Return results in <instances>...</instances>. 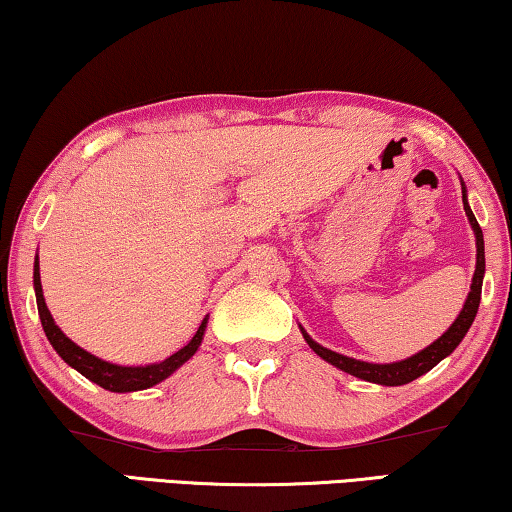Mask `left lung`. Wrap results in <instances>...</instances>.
<instances>
[{
  "instance_id": "1",
  "label": "left lung",
  "mask_w": 512,
  "mask_h": 512,
  "mask_svg": "<svg viewBox=\"0 0 512 512\" xmlns=\"http://www.w3.org/2000/svg\"><path fill=\"white\" fill-rule=\"evenodd\" d=\"M462 202H464V211H467L469 223H471V227H474V232H476V250H478V255H476V271H474V280H471V292L467 296V303H464L460 317L455 319L451 329H448L444 335H441L437 342H432L430 347H425L423 352H418L416 356H411V358H404V361H400V363H388V365L356 361V358H349V356H342L338 352H331V349L317 345V342L312 340L310 335L301 329L303 331V338L310 345L312 352H315L317 356H322L324 361H329L331 365H335V368L349 372V375H354L358 379H365V381H372V384H384V386L409 384V381H414V379H418L421 375H425L427 370H432L434 365L441 361V358H446L448 354H451L453 349L460 345L464 335H467L469 326L474 324L476 312H478V303H480V289H483V276H485L483 230H480V225H478V220L474 216V211L469 209L464 186H462Z\"/></svg>"
}]
</instances>
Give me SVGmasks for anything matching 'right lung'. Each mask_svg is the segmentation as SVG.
Here are the masks:
<instances>
[{
    "instance_id": "right-lung-1",
    "label": "right lung",
    "mask_w": 512,
    "mask_h": 512,
    "mask_svg": "<svg viewBox=\"0 0 512 512\" xmlns=\"http://www.w3.org/2000/svg\"><path fill=\"white\" fill-rule=\"evenodd\" d=\"M34 289H36L38 317H41L43 331H45V335H48L50 345L55 347V352L64 358L71 368L78 370L80 375H85L87 379L94 381V384L103 386L105 391H112V393L142 391V388H149V386L158 384V381L170 377L172 372L179 368V365L186 363L188 358L197 352V347H200V342H202L204 329H207V317H204V322L200 324V329H197V333L193 335V340H190L183 349H179L177 354L165 358L163 363L144 365V368H124V365L101 361V358H96L94 354L85 352V349L78 347L73 340H68L66 335L61 333V329L55 324V319H52L48 305H45V299H43L41 273H38V255L34 262Z\"/></svg>"
}]
</instances>
